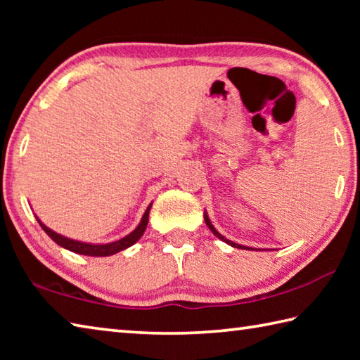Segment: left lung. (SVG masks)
Instances as JSON below:
<instances>
[{"mask_svg": "<svg viewBox=\"0 0 360 360\" xmlns=\"http://www.w3.org/2000/svg\"><path fill=\"white\" fill-rule=\"evenodd\" d=\"M205 222H206V225H208L210 227V230L212 231V233H214L219 240H222V241H225L227 243V245H230V246H233V248H238V249H249V248H246V246H240V245H236V243H233V241H230V240H227V238H224V236L219 233V231L212 227V224H211V221H210V217H208V214H206L205 212Z\"/></svg>", "mask_w": 360, "mask_h": 360, "instance_id": "8db88e82", "label": "left lung"}]
</instances>
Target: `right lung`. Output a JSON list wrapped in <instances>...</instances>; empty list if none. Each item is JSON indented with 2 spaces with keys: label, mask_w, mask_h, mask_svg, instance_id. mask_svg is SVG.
<instances>
[{
  "label": "right lung",
  "mask_w": 360,
  "mask_h": 360,
  "mask_svg": "<svg viewBox=\"0 0 360 360\" xmlns=\"http://www.w3.org/2000/svg\"><path fill=\"white\" fill-rule=\"evenodd\" d=\"M150 206H148V210H146L144 216L141 219V222H139L138 227L131 231L130 235L124 236L122 240H117L114 243H108V245H89V243H81V241H76V240H70L66 238V236H62L56 233V231L51 230L49 227H46L44 224H42L39 219L38 222L42 227V230L46 231V233L51 236V238L60 245L65 249H68L71 252H76V254H82V255H94V257H106V255H112V254H117L120 251H124V249L130 248L131 245H135V243L141 238L146 227H148V221H149V211H150Z\"/></svg>",
  "instance_id": "add662e5"
}]
</instances>
